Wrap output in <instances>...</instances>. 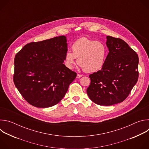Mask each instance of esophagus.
Wrapping results in <instances>:
<instances>
[{
  "instance_id": "obj_1",
  "label": "esophagus",
  "mask_w": 149,
  "mask_h": 149,
  "mask_svg": "<svg viewBox=\"0 0 149 149\" xmlns=\"http://www.w3.org/2000/svg\"><path fill=\"white\" fill-rule=\"evenodd\" d=\"M82 77V75H81V74H77V78H81Z\"/></svg>"
}]
</instances>
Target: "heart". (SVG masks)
Instances as JSON below:
<instances>
[{
  "label": "heart",
  "mask_w": 149,
  "mask_h": 149,
  "mask_svg": "<svg viewBox=\"0 0 149 149\" xmlns=\"http://www.w3.org/2000/svg\"><path fill=\"white\" fill-rule=\"evenodd\" d=\"M72 52L67 51L64 63L68 69H72L77 63L87 72H95L104 66L107 56L106 45L100 41L82 38L77 40L71 47Z\"/></svg>",
  "instance_id": "b5f03b06"
}]
</instances>
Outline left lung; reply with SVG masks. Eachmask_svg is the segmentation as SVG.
Returning <instances> with one entry per match:
<instances>
[{
  "label": "left lung",
  "mask_w": 149,
  "mask_h": 149,
  "mask_svg": "<svg viewBox=\"0 0 149 149\" xmlns=\"http://www.w3.org/2000/svg\"><path fill=\"white\" fill-rule=\"evenodd\" d=\"M109 52L103 67L89 75V98L100 105H111L128 97L139 78V57L125 41L107 36Z\"/></svg>",
  "instance_id": "1"
}]
</instances>
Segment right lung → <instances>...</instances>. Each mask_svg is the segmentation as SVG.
Returning <instances> with one entry per match:
<instances>
[{"instance_id":"add662e5","label":"right lung","mask_w":149,"mask_h":149,"mask_svg":"<svg viewBox=\"0 0 149 149\" xmlns=\"http://www.w3.org/2000/svg\"><path fill=\"white\" fill-rule=\"evenodd\" d=\"M67 51V38L60 36L31 42L16 54L14 84L31 105L50 107L65 96L77 76L63 63Z\"/></svg>"}]
</instances>
